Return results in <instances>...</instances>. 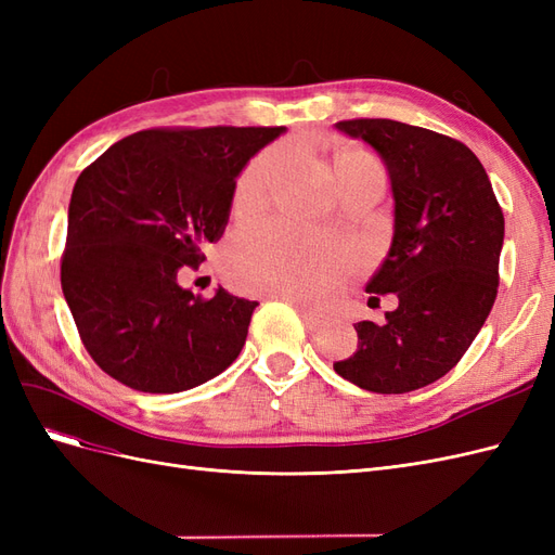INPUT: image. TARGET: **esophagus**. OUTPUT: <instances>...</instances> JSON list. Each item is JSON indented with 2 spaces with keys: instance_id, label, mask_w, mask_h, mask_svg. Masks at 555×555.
<instances>
[{
  "instance_id": "esophagus-1",
  "label": "esophagus",
  "mask_w": 555,
  "mask_h": 555,
  "mask_svg": "<svg viewBox=\"0 0 555 555\" xmlns=\"http://www.w3.org/2000/svg\"><path fill=\"white\" fill-rule=\"evenodd\" d=\"M268 298H284V300H289V304L298 310V314H300V319H304L306 322V326L310 328V331H317L319 326L324 324V317L319 314V312H314V310H310L308 306H304V304H298V300H294V298H287V296H278V294H271Z\"/></svg>"
}]
</instances>
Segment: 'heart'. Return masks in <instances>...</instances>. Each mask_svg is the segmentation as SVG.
Instances as JSON below:
<instances>
[{
	"mask_svg": "<svg viewBox=\"0 0 555 555\" xmlns=\"http://www.w3.org/2000/svg\"><path fill=\"white\" fill-rule=\"evenodd\" d=\"M377 164L363 150H347L338 157V173ZM278 166V150L268 147L241 171L233 188V208L249 215L263 206ZM351 251L322 233L296 229L289 224H271L227 249V271L238 287L257 294H278L324 304L340 289L343 280L354 268Z\"/></svg>",
	"mask_w": 555,
	"mask_h": 555,
	"instance_id": "1",
	"label": "heart"
}]
</instances>
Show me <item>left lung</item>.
<instances>
[{
    "label": "left lung",
    "mask_w": 555,
    "mask_h": 555,
    "mask_svg": "<svg viewBox=\"0 0 555 555\" xmlns=\"http://www.w3.org/2000/svg\"><path fill=\"white\" fill-rule=\"evenodd\" d=\"M335 127L371 143L389 169L396 231L367 292L396 294L398 308L382 324H354L357 354L333 367L365 391L408 393L444 377L489 317L505 215L465 143L384 117Z\"/></svg>",
    "instance_id": "8db88e82"
}]
</instances>
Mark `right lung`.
Masks as SVG:
<instances>
[{
  "mask_svg": "<svg viewBox=\"0 0 555 555\" xmlns=\"http://www.w3.org/2000/svg\"><path fill=\"white\" fill-rule=\"evenodd\" d=\"M284 127H155L82 169L69 204L62 292L106 375L178 393L238 359L257 300L194 296L178 284L229 222L236 178Z\"/></svg>",
  "mask_w": 555,
  "mask_h": 555,
  "instance_id": "right-lung-1",
  "label": "right lung"
}]
</instances>
